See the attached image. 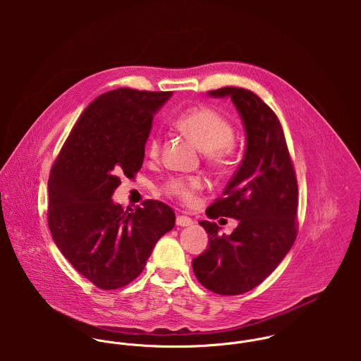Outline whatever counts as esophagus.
Segmentation results:
<instances>
[{
  "label": "esophagus",
  "mask_w": 361,
  "mask_h": 361,
  "mask_svg": "<svg viewBox=\"0 0 361 361\" xmlns=\"http://www.w3.org/2000/svg\"><path fill=\"white\" fill-rule=\"evenodd\" d=\"M176 225L178 226H190L193 225V219L186 215H178L176 216Z\"/></svg>",
  "instance_id": "esophagus-1"
}]
</instances>
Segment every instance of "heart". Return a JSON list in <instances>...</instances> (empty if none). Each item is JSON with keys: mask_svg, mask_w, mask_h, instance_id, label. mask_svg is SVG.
I'll return each instance as SVG.
<instances>
[{"mask_svg": "<svg viewBox=\"0 0 361 361\" xmlns=\"http://www.w3.org/2000/svg\"><path fill=\"white\" fill-rule=\"evenodd\" d=\"M176 126L195 137L206 152L207 158L215 164L225 161L235 142L232 123L222 114L208 106L190 108L180 114L176 119ZM159 147L161 136L155 132L147 142V154L154 158L159 153ZM202 188L203 180L199 176H175L164 183L162 192L185 204H193Z\"/></svg>", "mask_w": 361, "mask_h": 361, "instance_id": "1", "label": "heart"}]
</instances>
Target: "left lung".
Segmentation results:
<instances>
[{"label": "left lung", "instance_id": "1", "mask_svg": "<svg viewBox=\"0 0 361 361\" xmlns=\"http://www.w3.org/2000/svg\"><path fill=\"white\" fill-rule=\"evenodd\" d=\"M208 94L231 97L243 121L246 152L224 197L207 211L209 218H235L239 225L226 236L218 233L215 222L200 221L209 245L192 265L208 290L235 296L255 289L293 246L298 180L281 122L257 94L240 87H222Z\"/></svg>", "mask_w": 361, "mask_h": 361}]
</instances>
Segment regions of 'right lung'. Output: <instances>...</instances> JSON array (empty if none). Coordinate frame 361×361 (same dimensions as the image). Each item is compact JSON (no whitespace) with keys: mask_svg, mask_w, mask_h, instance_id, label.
Segmentation results:
<instances>
[{"mask_svg":"<svg viewBox=\"0 0 361 361\" xmlns=\"http://www.w3.org/2000/svg\"><path fill=\"white\" fill-rule=\"evenodd\" d=\"M171 96L128 87L99 96L52 165V239L73 268L104 290L137 278L158 239L175 225L173 209L161 202L146 200L125 211L111 199L121 176L140 171L154 114Z\"/></svg>","mask_w":361,"mask_h":361,"instance_id":"1","label":"right lung"}]
</instances>
